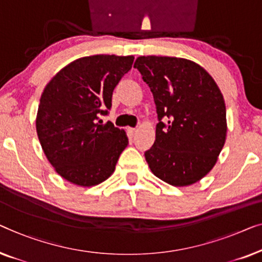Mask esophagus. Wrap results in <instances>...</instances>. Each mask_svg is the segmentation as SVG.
I'll list each match as a JSON object with an SVG mask.
<instances>
[{"label": "esophagus", "mask_w": 262, "mask_h": 262, "mask_svg": "<svg viewBox=\"0 0 262 262\" xmlns=\"http://www.w3.org/2000/svg\"><path fill=\"white\" fill-rule=\"evenodd\" d=\"M136 132H138L136 128H128V134H129L130 136H134L136 134Z\"/></svg>", "instance_id": "1"}]
</instances>
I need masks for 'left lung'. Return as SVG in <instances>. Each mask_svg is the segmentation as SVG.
I'll list each match as a JSON object with an SVG mask.
<instances>
[{
  "label": "left lung",
  "instance_id": "1",
  "mask_svg": "<svg viewBox=\"0 0 262 262\" xmlns=\"http://www.w3.org/2000/svg\"><path fill=\"white\" fill-rule=\"evenodd\" d=\"M134 68L152 91L159 120L156 141L145 153L147 164L169 185H192L215 166L226 142L223 95L212 77L189 59L141 56Z\"/></svg>",
  "mask_w": 262,
  "mask_h": 262
}]
</instances>
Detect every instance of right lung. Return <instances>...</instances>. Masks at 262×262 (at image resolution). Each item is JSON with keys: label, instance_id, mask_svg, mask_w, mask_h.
<instances>
[{"label": "right lung", "instance_id": "1", "mask_svg": "<svg viewBox=\"0 0 262 262\" xmlns=\"http://www.w3.org/2000/svg\"><path fill=\"white\" fill-rule=\"evenodd\" d=\"M134 57H83L62 68L43 89L35 127L43 153L61 178L95 186L115 171L128 145L126 132L108 121L112 96Z\"/></svg>", "mask_w": 262, "mask_h": 262}]
</instances>
